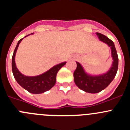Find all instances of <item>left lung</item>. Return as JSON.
I'll use <instances>...</instances> for the list:
<instances>
[{
    "instance_id": "obj_1",
    "label": "left lung",
    "mask_w": 130,
    "mask_h": 130,
    "mask_svg": "<svg viewBox=\"0 0 130 130\" xmlns=\"http://www.w3.org/2000/svg\"><path fill=\"white\" fill-rule=\"evenodd\" d=\"M96 35L101 41L111 47L113 62L111 68L106 73L98 76H92L86 73L81 64L77 62V68L73 72L74 82L80 89L88 93H98L105 89L115 77L119 66V58L114 43L101 33L96 32Z\"/></svg>"
}]
</instances>
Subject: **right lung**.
Returning a JSON list of instances; mask_svg holds the SVG:
<instances>
[{
    "label": "right lung",
    "instance_id": "obj_1",
    "mask_svg": "<svg viewBox=\"0 0 130 130\" xmlns=\"http://www.w3.org/2000/svg\"><path fill=\"white\" fill-rule=\"evenodd\" d=\"M28 36V35H27ZM25 36V37H26ZM23 38L19 40L12 56L11 68L13 76L17 82L25 90L32 94H41L50 90L56 83L57 74L59 70L64 66L66 62H62L53 66L49 70L38 76H25L18 70L15 63V56L19 44Z\"/></svg>",
    "mask_w": 130,
    "mask_h": 130
}]
</instances>
